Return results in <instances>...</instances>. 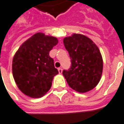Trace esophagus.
<instances>
[{"instance_id":"34e87169","label":"esophagus","mask_w":124,"mask_h":124,"mask_svg":"<svg viewBox=\"0 0 124 124\" xmlns=\"http://www.w3.org/2000/svg\"><path fill=\"white\" fill-rule=\"evenodd\" d=\"M58 71H59V73H62V71H63V70H62L61 67H59V68H58Z\"/></svg>"}]
</instances>
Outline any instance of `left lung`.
Segmentation results:
<instances>
[{
    "label": "left lung",
    "instance_id": "8db88e82",
    "mask_svg": "<svg viewBox=\"0 0 124 124\" xmlns=\"http://www.w3.org/2000/svg\"><path fill=\"white\" fill-rule=\"evenodd\" d=\"M71 59L70 68L63 75L72 89L86 93L99 82L103 72V59L99 48L89 38L73 34L63 39Z\"/></svg>",
    "mask_w": 124,
    "mask_h": 124
}]
</instances>
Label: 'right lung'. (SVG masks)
Instances as JSON below:
<instances>
[{
    "mask_svg": "<svg viewBox=\"0 0 124 124\" xmlns=\"http://www.w3.org/2000/svg\"><path fill=\"white\" fill-rule=\"evenodd\" d=\"M58 43L55 37L36 33L21 44L13 59V76L25 95L39 98L47 93L59 73L49 52Z\"/></svg>",
    "mask_w": 124,
    "mask_h": 124,
    "instance_id": "right-lung-1",
    "label": "right lung"
}]
</instances>
